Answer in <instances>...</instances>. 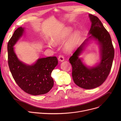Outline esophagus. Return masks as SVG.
<instances>
[{"instance_id": "esophagus-1", "label": "esophagus", "mask_w": 121, "mask_h": 121, "mask_svg": "<svg viewBox=\"0 0 121 121\" xmlns=\"http://www.w3.org/2000/svg\"><path fill=\"white\" fill-rule=\"evenodd\" d=\"M58 59L59 61H61V62H63L65 60V57L64 56H63V55H59L58 56Z\"/></svg>"}]
</instances>
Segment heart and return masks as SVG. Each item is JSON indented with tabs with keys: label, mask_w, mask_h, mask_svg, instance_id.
Returning a JSON list of instances; mask_svg holds the SVG:
<instances>
[{
	"label": "heart",
	"mask_w": 121,
	"mask_h": 121,
	"mask_svg": "<svg viewBox=\"0 0 121 121\" xmlns=\"http://www.w3.org/2000/svg\"><path fill=\"white\" fill-rule=\"evenodd\" d=\"M73 31V29L70 27L65 28L58 36L52 39V41L47 43V46L50 48L55 47V43H58L64 42L71 35ZM80 37V32L75 31L72 34L65 43V49L67 51H71L75 48L78 44Z\"/></svg>",
	"instance_id": "obj_1"
}]
</instances>
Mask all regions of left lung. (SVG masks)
Instances as JSON below:
<instances>
[{"instance_id": "obj_1", "label": "left lung", "mask_w": 121, "mask_h": 121, "mask_svg": "<svg viewBox=\"0 0 121 121\" xmlns=\"http://www.w3.org/2000/svg\"><path fill=\"white\" fill-rule=\"evenodd\" d=\"M91 26L86 39L69 59L72 66V78L75 83L84 89H92L103 84L107 78L112 66L114 50L109 33L97 17L89 14ZM94 39L100 46L101 60L96 67L88 68L78 58L84 46Z\"/></svg>"}]
</instances>
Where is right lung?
I'll return each instance as SVG.
<instances>
[{
	"label": "right lung",
	"mask_w": 121,
	"mask_h": 121,
	"mask_svg": "<svg viewBox=\"0 0 121 121\" xmlns=\"http://www.w3.org/2000/svg\"><path fill=\"white\" fill-rule=\"evenodd\" d=\"M24 28H18L8 43V64L12 76L18 85L25 92L32 95L48 92L54 86L51 73L58 64L56 56L40 58L32 65L20 61L14 51L13 46L22 36Z\"/></svg>",
	"instance_id": "obj_1"
}]
</instances>
